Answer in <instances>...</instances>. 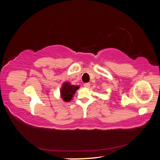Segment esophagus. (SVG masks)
<instances>
[{"label":"esophagus","mask_w":160,"mask_h":160,"mask_svg":"<svg viewBox=\"0 0 160 160\" xmlns=\"http://www.w3.org/2000/svg\"><path fill=\"white\" fill-rule=\"evenodd\" d=\"M89 86H90V83H84V87H85V88H89Z\"/></svg>","instance_id":"1"}]
</instances>
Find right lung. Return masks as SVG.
<instances>
[{
  "mask_svg": "<svg viewBox=\"0 0 160 160\" xmlns=\"http://www.w3.org/2000/svg\"><path fill=\"white\" fill-rule=\"evenodd\" d=\"M79 88L77 85H71L68 82H65L63 83L60 89V95L62 98L64 102H70L73 98L77 89Z\"/></svg>",
  "mask_w": 160,
  "mask_h": 160,
  "instance_id": "obj_1",
  "label": "right lung"
}]
</instances>
